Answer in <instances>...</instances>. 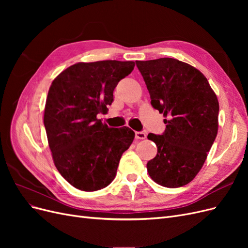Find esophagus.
<instances>
[{"label": "esophagus", "mask_w": 248, "mask_h": 248, "mask_svg": "<svg viewBox=\"0 0 248 248\" xmlns=\"http://www.w3.org/2000/svg\"><path fill=\"white\" fill-rule=\"evenodd\" d=\"M136 139L145 140L146 139V133L144 131H136Z\"/></svg>", "instance_id": "obj_1"}]
</instances>
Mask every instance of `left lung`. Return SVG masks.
I'll use <instances>...</instances> for the list:
<instances>
[{
    "label": "left lung",
    "mask_w": 248,
    "mask_h": 248,
    "mask_svg": "<svg viewBox=\"0 0 248 248\" xmlns=\"http://www.w3.org/2000/svg\"><path fill=\"white\" fill-rule=\"evenodd\" d=\"M167 128L148 134L157 154L147 170L154 182L176 188L188 184L204 164L218 130L219 104L207 78L191 65L172 58L136 61Z\"/></svg>",
    "instance_id": "8db88e82"
}]
</instances>
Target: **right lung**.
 Masks as SVG:
<instances>
[{
  "instance_id": "1",
  "label": "right lung",
  "mask_w": 248,
  "mask_h": 248,
  "mask_svg": "<svg viewBox=\"0 0 248 248\" xmlns=\"http://www.w3.org/2000/svg\"><path fill=\"white\" fill-rule=\"evenodd\" d=\"M134 65L116 60L80 62L51 82L43 118L48 146L60 174L79 190L110 184L122 154L132 144L129 127L110 128L97 115L108 110L118 82Z\"/></svg>"
}]
</instances>
